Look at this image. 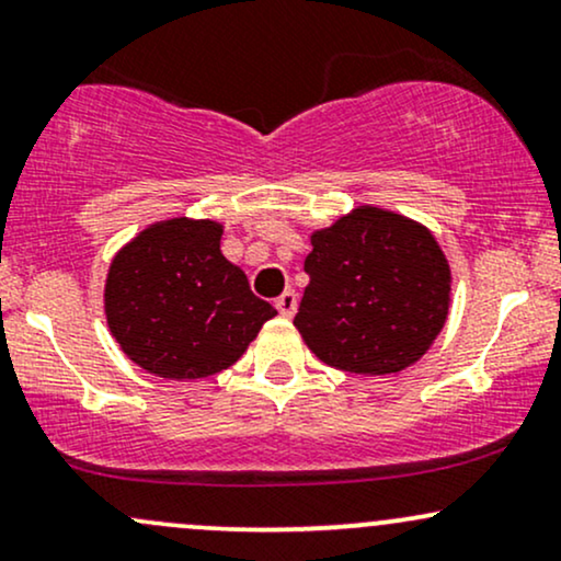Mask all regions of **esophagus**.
Segmentation results:
<instances>
[{
    "mask_svg": "<svg viewBox=\"0 0 561 561\" xmlns=\"http://www.w3.org/2000/svg\"><path fill=\"white\" fill-rule=\"evenodd\" d=\"M276 311H279L285 319L293 317V313L298 311V295H295L293 289H287V293H282L279 298H276Z\"/></svg>",
    "mask_w": 561,
    "mask_h": 561,
    "instance_id": "esophagus-1",
    "label": "esophagus"
}]
</instances>
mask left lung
I'll return each instance as SVG.
<instances>
[{
  "label": "left lung",
  "instance_id": "8db88e82",
  "mask_svg": "<svg viewBox=\"0 0 561 561\" xmlns=\"http://www.w3.org/2000/svg\"><path fill=\"white\" fill-rule=\"evenodd\" d=\"M308 287L298 327L324 364L351 375H398L446 327L450 266L435 234L414 218L358 205L311 231Z\"/></svg>",
  "mask_w": 561,
  "mask_h": 561
}]
</instances>
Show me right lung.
Returning <instances> with one entry per match:
<instances>
[{
	"mask_svg": "<svg viewBox=\"0 0 561 561\" xmlns=\"http://www.w3.org/2000/svg\"><path fill=\"white\" fill-rule=\"evenodd\" d=\"M224 227L210 218H165L115 253L105 319L121 351L150 375L203 379L229 369L276 317L224 259Z\"/></svg>",
	"mask_w": 561,
	"mask_h": 561,
	"instance_id": "right-lung-1",
	"label": "right lung"
}]
</instances>
